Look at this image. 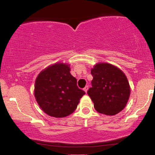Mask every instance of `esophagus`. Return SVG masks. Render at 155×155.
<instances>
[{
  "mask_svg": "<svg viewBox=\"0 0 155 155\" xmlns=\"http://www.w3.org/2000/svg\"><path fill=\"white\" fill-rule=\"evenodd\" d=\"M88 89H89V86H88V85H87V86L85 87L84 88V92H87Z\"/></svg>",
  "mask_w": 155,
  "mask_h": 155,
  "instance_id": "34e87169",
  "label": "esophagus"
}]
</instances>
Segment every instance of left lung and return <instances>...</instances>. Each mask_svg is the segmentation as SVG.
I'll return each instance as SVG.
<instances>
[{"label": "left lung", "mask_w": 155, "mask_h": 155, "mask_svg": "<svg viewBox=\"0 0 155 155\" xmlns=\"http://www.w3.org/2000/svg\"><path fill=\"white\" fill-rule=\"evenodd\" d=\"M92 87L88 90L97 112L115 115L125 107L130 87L127 77L120 68L109 63H97L91 70Z\"/></svg>", "instance_id": "obj_1"}]
</instances>
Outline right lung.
I'll use <instances>...</instances> for the list:
<instances>
[{"label": "right lung", "instance_id": "1", "mask_svg": "<svg viewBox=\"0 0 155 155\" xmlns=\"http://www.w3.org/2000/svg\"><path fill=\"white\" fill-rule=\"evenodd\" d=\"M69 66L63 63H55L42 71L35 80V97L49 116H68L75 111L85 94L78 87L77 80L71 74Z\"/></svg>", "mask_w": 155, "mask_h": 155}]
</instances>
